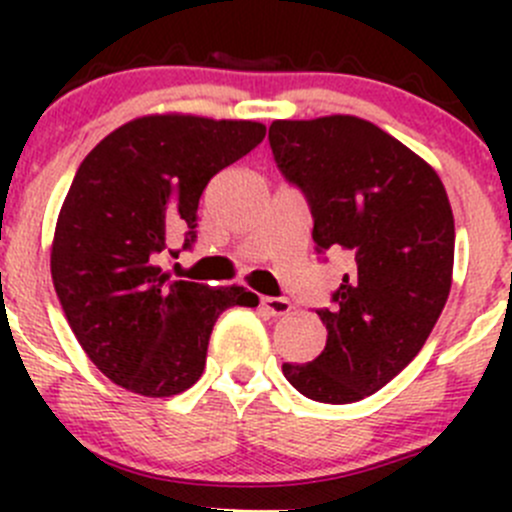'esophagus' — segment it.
I'll return each mask as SVG.
<instances>
[{
	"label": "esophagus",
	"mask_w": 512,
	"mask_h": 512,
	"mask_svg": "<svg viewBox=\"0 0 512 512\" xmlns=\"http://www.w3.org/2000/svg\"><path fill=\"white\" fill-rule=\"evenodd\" d=\"M262 309H267L272 317H285L292 309V302L285 297H262Z\"/></svg>",
	"instance_id": "esophagus-1"
}]
</instances>
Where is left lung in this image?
<instances>
[{"instance_id":"left-lung-1","label":"left lung","mask_w":512,"mask_h":512,"mask_svg":"<svg viewBox=\"0 0 512 512\" xmlns=\"http://www.w3.org/2000/svg\"><path fill=\"white\" fill-rule=\"evenodd\" d=\"M270 148L312 213L317 255L349 262L332 307H319L327 347L282 364L319 404H354L389 384L421 352L451 292V203L441 178L369 121L327 116L275 121Z\"/></svg>"}]
</instances>
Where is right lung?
I'll return each instance as SVG.
<instances>
[{"mask_svg": "<svg viewBox=\"0 0 512 512\" xmlns=\"http://www.w3.org/2000/svg\"><path fill=\"white\" fill-rule=\"evenodd\" d=\"M262 138L255 121L146 116L108 133L79 165L51 277L71 332L113 384L153 399L190 389L220 314L257 307L245 287L170 280L158 260L175 230L193 250L205 185Z\"/></svg>", "mask_w": 512, "mask_h": 512, "instance_id": "right-lung-1", "label": "right lung"}]
</instances>
